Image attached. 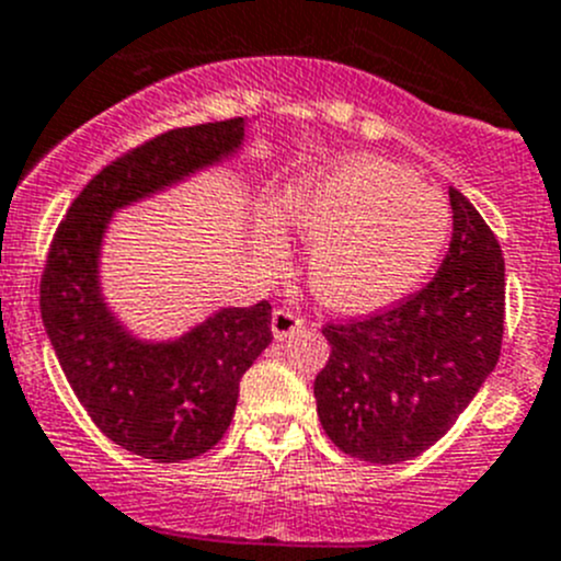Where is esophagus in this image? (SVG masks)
I'll use <instances>...</instances> for the list:
<instances>
[{
    "label": "esophagus",
    "mask_w": 561,
    "mask_h": 561,
    "mask_svg": "<svg viewBox=\"0 0 561 561\" xmlns=\"http://www.w3.org/2000/svg\"><path fill=\"white\" fill-rule=\"evenodd\" d=\"M301 327H305V318L298 316L296 310H287V307H279L274 312V318H271V329H274L276 340H285L287 334H293Z\"/></svg>",
    "instance_id": "1"
}]
</instances>
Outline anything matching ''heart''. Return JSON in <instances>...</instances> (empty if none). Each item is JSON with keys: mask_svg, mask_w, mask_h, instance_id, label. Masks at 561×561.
Listing matches in <instances>:
<instances>
[{"mask_svg": "<svg viewBox=\"0 0 561 561\" xmlns=\"http://www.w3.org/2000/svg\"><path fill=\"white\" fill-rule=\"evenodd\" d=\"M279 218L316 245L310 287L318 301L352 316L404 301L439 263L454 224L434 187L376 157H343L298 176L282 191ZM260 238L282 240L271 216Z\"/></svg>", "mask_w": 561, "mask_h": 561, "instance_id": "b5f03b06", "label": "heart"}]
</instances>
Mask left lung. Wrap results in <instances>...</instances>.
Returning <instances> with one entry per match:
<instances>
[{"label": "left lung", "instance_id": "8db88e82", "mask_svg": "<svg viewBox=\"0 0 561 561\" xmlns=\"http://www.w3.org/2000/svg\"><path fill=\"white\" fill-rule=\"evenodd\" d=\"M454 234L428 285L368 318L327 323L318 417L343 454L396 465L421 457L493 374L504 340V256L479 209L448 187Z\"/></svg>", "mask_w": 561, "mask_h": 561}]
</instances>
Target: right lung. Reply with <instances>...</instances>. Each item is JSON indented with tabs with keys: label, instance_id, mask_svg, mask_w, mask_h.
Returning a JSON list of instances; mask_svg holds the SVG:
<instances>
[{
	"label": "right lung",
	"instance_id": "obj_1",
	"mask_svg": "<svg viewBox=\"0 0 561 561\" xmlns=\"http://www.w3.org/2000/svg\"><path fill=\"white\" fill-rule=\"evenodd\" d=\"M243 118L169 129L104 165L51 238L41 274V318L68 385L99 432L154 462L196 459L216 446L240 379L274 340L271 305L227 307L171 343L124 332L99 290V249L115 209L229 157Z\"/></svg>",
	"mask_w": 561,
	"mask_h": 561
}]
</instances>
